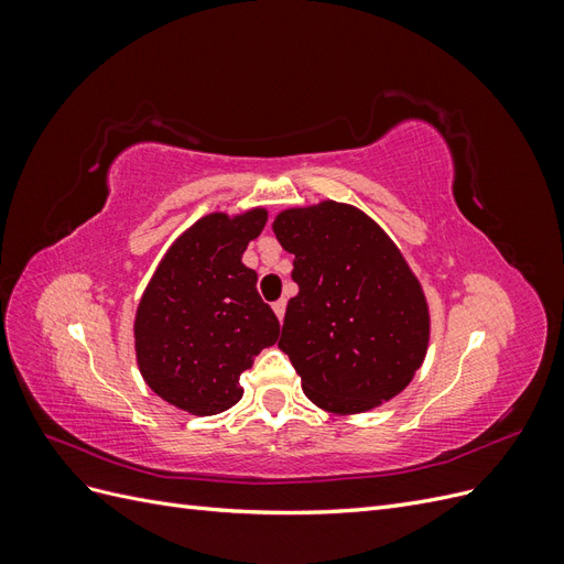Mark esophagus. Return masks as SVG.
Masks as SVG:
<instances>
[{"instance_id":"1","label":"esophagus","mask_w":564,"mask_h":564,"mask_svg":"<svg viewBox=\"0 0 564 564\" xmlns=\"http://www.w3.org/2000/svg\"><path fill=\"white\" fill-rule=\"evenodd\" d=\"M272 311H275L278 319L282 322V319H284V311H286V301H284V299H280V301L272 303Z\"/></svg>"}]
</instances>
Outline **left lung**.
Listing matches in <instances>:
<instances>
[{"label":"left lung","mask_w":564,"mask_h":564,"mask_svg":"<svg viewBox=\"0 0 564 564\" xmlns=\"http://www.w3.org/2000/svg\"><path fill=\"white\" fill-rule=\"evenodd\" d=\"M272 230L294 253L280 348L303 392L334 414H360L402 392L429 348L423 289L390 237L338 202L282 212Z\"/></svg>","instance_id":"obj_1"}]
</instances>
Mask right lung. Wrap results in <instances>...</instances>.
Returning a JSON list of instances; mask_svg holds the SVG:
<instances>
[{"instance_id": "1", "label": "right lung", "mask_w": 564, "mask_h": 564, "mask_svg": "<svg viewBox=\"0 0 564 564\" xmlns=\"http://www.w3.org/2000/svg\"><path fill=\"white\" fill-rule=\"evenodd\" d=\"M265 209L209 214L166 251L135 313V360L162 400L195 416L240 402V373L280 336V322L242 263Z\"/></svg>"}]
</instances>
